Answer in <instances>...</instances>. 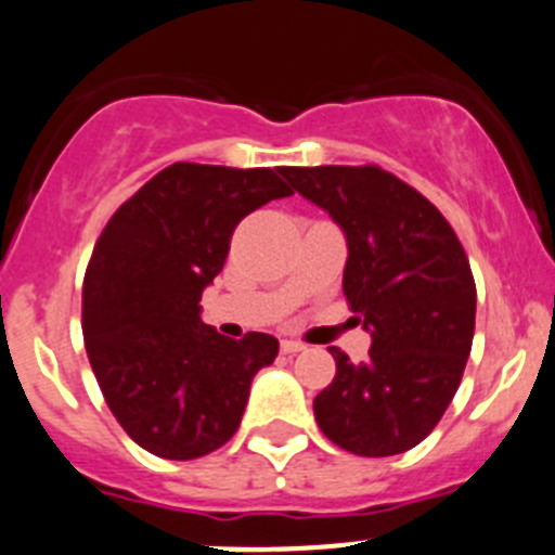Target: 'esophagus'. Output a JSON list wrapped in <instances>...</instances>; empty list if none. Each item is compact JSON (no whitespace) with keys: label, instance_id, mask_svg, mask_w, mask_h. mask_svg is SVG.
<instances>
[{"label":"esophagus","instance_id":"obj_1","mask_svg":"<svg viewBox=\"0 0 555 555\" xmlns=\"http://www.w3.org/2000/svg\"><path fill=\"white\" fill-rule=\"evenodd\" d=\"M281 351L283 353H297V351H305V343H299V340H281Z\"/></svg>","mask_w":555,"mask_h":555}]
</instances>
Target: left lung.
<instances>
[{
  "instance_id": "8db88e82",
  "label": "left lung",
  "mask_w": 555,
  "mask_h": 555,
  "mask_svg": "<svg viewBox=\"0 0 555 555\" xmlns=\"http://www.w3.org/2000/svg\"><path fill=\"white\" fill-rule=\"evenodd\" d=\"M283 177L346 234L343 294L373 340L360 365L330 348L337 373L315 395V422L353 455H400L439 425L461 387L477 315L466 250L444 215L384 168H283Z\"/></svg>"
}]
</instances>
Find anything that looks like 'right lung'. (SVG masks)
Here are the masks:
<instances>
[{
    "label": "right lung",
    "mask_w": 555,
    "mask_h": 555,
    "mask_svg": "<svg viewBox=\"0 0 555 555\" xmlns=\"http://www.w3.org/2000/svg\"><path fill=\"white\" fill-rule=\"evenodd\" d=\"M283 168L173 163L105 223L83 278V343L111 414L166 461L223 447L278 340L218 335L202 294L245 215L292 195Z\"/></svg>",
    "instance_id": "add662e5"
}]
</instances>
